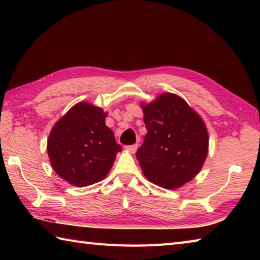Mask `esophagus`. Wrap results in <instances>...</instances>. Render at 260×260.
I'll return each instance as SVG.
<instances>
[{"label": "esophagus", "instance_id": "esophagus-1", "mask_svg": "<svg viewBox=\"0 0 260 260\" xmlns=\"http://www.w3.org/2000/svg\"><path fill=\"white\" fill-rule=\"evenodd\" d=\"M127 150H128L131 153H135L137 150V144H133V145H128L126 147Z\"/></svg>", "mask_w": 260, "mask_h": 260}]
</instances>
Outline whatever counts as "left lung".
I'll return each mask as SVG.
<instances>
[{"mask_svg":"<svg viewBox=\"0 0 260 260\" xmlns=\"http://www.w3.org/2000/svg\"><path fill=\"white\" fill-rule=\"evenodd\" d=\"M147 129L136 152L143 173L152 183L172 190L191 181L208 154V132L181 97L163 93L143 106Z\"/></svg>","mask_w":260,"mask_h":260,"instance_id":"obj_1","label":"left lung"}]
</instances>
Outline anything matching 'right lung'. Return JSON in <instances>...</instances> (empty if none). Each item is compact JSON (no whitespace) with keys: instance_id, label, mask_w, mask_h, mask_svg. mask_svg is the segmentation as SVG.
Here are the masks:
<instances>
[{"instance_id":"right-lung-1","label":"right lung","mask_w":260,"mask_h":260,"mask_svg":"<svg viewBox=\"0 0 260 260\" xmlns=\"http://www.w3.org/2000/svg\"><path fill=\"white\" fill-rule=\"evenodd\" d=\"M107 114L87 103L75 105L53 126L48 155L60 178L76 186L102 181L113 167L121 146L105 125Z\"/></svg>"}]
</instances>
